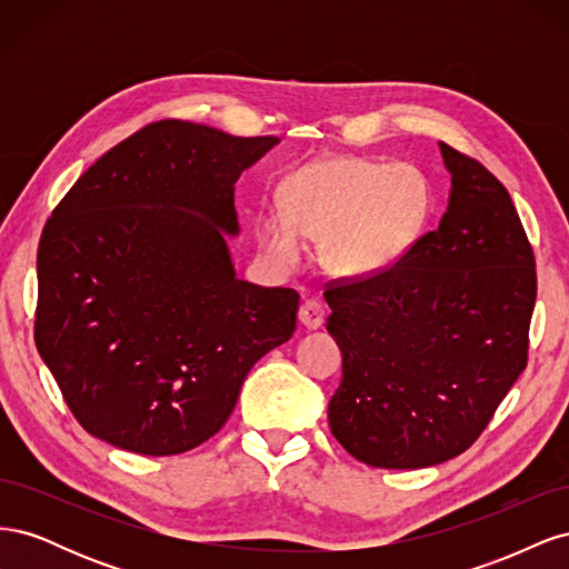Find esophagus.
Wrapping results in <instances>:
<instances>
[{
  "mask_svg": "<svg viewBox=\"0 0 569 569\" xmlns=\"http://www.w3.org/2000/svg\"><path fill=\"white\" fill-rule=\"evenodd\" d=\"M299 322L308 327V330H318L325 322V308L316 299H306L299 308Z\"/></svg>",
  "mask_w": 569,
  "mask_h": 569,
  "instance_id": "34e87169",
  "label": "esophagus"
}]
</instances>
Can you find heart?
<instances>
[{
	"instance_id": "b5f03b06",
	"label": "heart",
	"mask_w": 569,
	"mask_h": 569,
	"mask_svg": "<svg viewBox=\"0 0 569 569\" xmlns=\"http://www.w3.org/2000/svg\"><path fill=\"white\" fill-rule=\"evenodd\" d=\"M284 213L258 220V244L274 263L299 258L301 237L322 242L325 268L339 278H370L416 244L432 187L422 170L368 157H322L282 187Z\"/></svg>"
}]
</instances>
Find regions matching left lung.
<instances>
[{
  "label": "left lung",
  "mask_w": 569,
  "mask_h": 569,
  "mask_svg": "<svg viewBox=\"0 0 569 569\" xmlns=\"http://www.w3.org/2000/svg\"><path fill=\"white\" fill-rule=\"evenodd\" d=\"M449 209L399 261L325 291L341 349L327 418L356 460L432 468L468 451L527 368L533 251L508 189L439 144Z\"/></svg>",
  "instance_id": "obj_1"
}]
</instances>
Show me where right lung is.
Listing matches in <instances>:
<instances>
[{
	"mask_svg": "<svg viewBox=\"0 0 569 569\" xmlns=\"http://www.w3.org/2000/svg\"><path fill=\"white\" fill-rule=\"evenodd\" d=\"M278 137L159 120L109 149L47 220L36 343L76 420L116 449L176 456L228 422L299 295L239 280L234 182Z\"/></svg>",
	"mask_w": 569,
	"mask_h": 569,
	"instance_id": "obj_1",
	"label": "right lung"
}]
</instances>
